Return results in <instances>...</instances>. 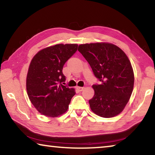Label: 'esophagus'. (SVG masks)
<instances>
[{"instance_id": "1", "label": "esophagus", "mask_w": 155, "mask_h": 155, "mask_svg": "<svg viewBox=\"0 0 155 155\" xmlns=\"http://www.w3.org/2000/svg\"><path fill=\"white\" fill-rule=\"evenodd\" d=\"M77 90H78L79 91H82L84 90V87H77Z\"/></svg>"}]
</instances>
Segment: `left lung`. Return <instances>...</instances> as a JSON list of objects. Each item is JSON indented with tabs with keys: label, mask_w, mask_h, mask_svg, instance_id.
I'll return each mask as SVG.
<instances>
[{
	"label": "left lung",
	"mask_w": 155,
	"mask_h": 155,
	"mask_svg": "<svg viewBox=\"0 0 155 155\" xmlns=\"http://www.w3.org/2000/svg\"><path fill=\"white\" fill-rule=\"evenodd\" d=\"M78 51L87 60L101 83L94 84L93 98L89 101L96 115L112 117L122 111L132 94L134 74L123 51L109 43L81 44Z\"/></svg>",
	"instance_id": "8db88e82"
}]
</instances>
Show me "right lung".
<instances>
[{
  "label": "right lung",
  "mask_w": 155,
  "mask_h": 155,
  "mask_svg": "<svg viewBox=\"0 0 155 155\" xmlns=\"http://www.w3.org/2000/svg\"><path fill=\"white\" fill-rule=\"evenodd\" d=\"M77 44H57L37 53L28 68L27 90L31 103L44 115L54 117L67 111L75 91L62 85L63 67L77 52Z\"/></svg>",
  "instance_id": "obj_1"
}]
</instances>
